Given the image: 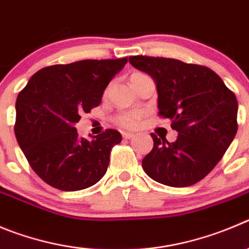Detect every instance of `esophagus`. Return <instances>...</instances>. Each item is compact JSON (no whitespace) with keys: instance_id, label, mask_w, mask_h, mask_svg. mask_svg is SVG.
I'll return each instance as SVG.
<instances>
[{"instance_id":"1","label":"esophagus","mask_w":249,"mask_h":249,"mask_svg":"<svg viewBox=\"0 0 249 249\" xmlns=\"http://www.w3.org/2000/svg\"><path fill=\"white\" fill-rule=\"evenodd\" d=\"M134 134H131V132H123V138L124 139H132L134 138Z\"/></svg>"}]
</instances>
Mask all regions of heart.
I'll return each instance as SVG.
<instances>
[{"mask_svg": "<svg viewBox=\"0 0 249 249\" xmlns=\"http://www.w3.org/2000/svg\"><path fill=\"white\" fill-rule=\"evenodd\" d=\"M143 73H140V72H136L134 75H131V82L132 81L138 80V78L142 77ZM141 119H142V114L140 111L132 110V111H124V113H119L117 117L114 118V122L117 123L118 125H120L124 129H136V127L140 125Z\"/></svg>", "mask_w": 249, "mask_h": 249, "instance_id": "heart-1", "label": "heart"}]
</instances>
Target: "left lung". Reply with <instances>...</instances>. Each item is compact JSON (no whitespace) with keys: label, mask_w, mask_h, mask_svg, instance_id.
Wrapping results in <instances>:
<instances>
[{"label":"left lung","mask_w":249,"mask_h":249,"mask_svg":"<svg viewBox=\"0 0 249 249\" xmlns=\"http://www.w3.org/2000/svg\"><path fill=\"white\" fill-rule=\"evenodd\" d=\"M135 69L155 80L159 115L172 120L174 142L151 134L153 147L142 160L148 177L182 188L198 183L219 163L237 132L236 96L206 66L180 60L130 56Z\"/></svg>","instance_id":"left-lung-1"}]
</instances>
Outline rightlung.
<instances>
[{
    "label": "right lung",
    "mask_w": 249,
    "mask_h": 249,
    "mask_svg": "<svg viewBox=\"0 0 249 249\" xmlns=\"http://www.w3.org/2000/svg\"><path fill=\"white\" fill-rule=\"evenodd\" d=\"M127 57L53 65L34 73L16 102L15 134L30 167L65 192L96 184L108 168L120 132L107 129L89 141L78 138L81 114L101 104L111 78Z\"/></svg>",
    "instance_id": "1"
}]
</instances>
